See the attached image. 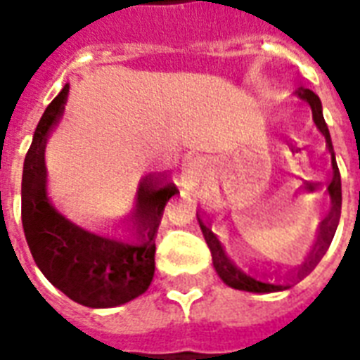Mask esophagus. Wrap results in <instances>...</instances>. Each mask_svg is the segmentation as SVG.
<instances>
[{
  "label": "esophagus",
  "instance_id": "esophagus-1",
  "mask_svg": "<svg viewBox=\"0 0 360 360\" xmlns=\"http://www.w3.org/2000/svg\"><path fill=\"white\" fill-rule=\"evenodd\" d=\"M186 174H188L191 180H197V178L202 176V171H204V163L198 160V158H189V162L186 163Z\"/></svg>",
  "mask_w": 360,
  "mask_h": 360
}]
</instances>
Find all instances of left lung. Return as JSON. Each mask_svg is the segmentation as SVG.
Masks as SVG:
<instances>
[{
    "mask_svg": "<svg viewBox=\"0 0 360 360\" xmlns=\"http://www.w3.org/2000/svg\"><path fill=\"white\" fill-rule=\"evenodd\" d=\"M299 98H303L304 102L310 103V108H312V115H314V122L318 126V130L321 134L326 135L327 146H329L330 156H333V171H335V176L330 180L329 184V195L330 200H333V208H330V214L327 215L326 219L321 221L320 225V236H318V241H316L314 249L310 252V257L307 258V262L303 264V267L299 269L297 275H304V273L309 271L310 267L314 266L316 262L320 260V257L323 252L327 251V247L333 241V236H335L336 225H338V217H340V206H342V189H340V172H338V167H336L335 162V152H333V143H330V135H329V128L326 124V119H323V113H321V102L320 98L316 96L310 89H299L297 91ZM200 223V229H202L204 240L208 243L210 251H212V260H214V267L217 275L223 278V283H226L229 286L236 290H243V292H255V294H269V292H281V290L290 288L288 284H271V283H262L258 278H252L251 275H247L240 269V267H236L232 262L229 260V257L223 251V247H221L219 240H217V236L208 229V226L204 225L202 221H198Z\"/></svg>",
    "mask_w": 360,
    "mask_h": 360,
    "instance_id": "8db88e82",
    "label": "left lung"
}]
</instances>
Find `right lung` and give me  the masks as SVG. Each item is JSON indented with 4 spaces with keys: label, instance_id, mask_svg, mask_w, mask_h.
Listing matches in <instances>:
<instances>
[{
    "label": "right lung",
    "instance_id": "obj_1",
    "mask_svg": "<svg viewBox=\"0 0 360 360\" xmlns=\"http://www.w3.org/2000/svg\"><path fill=\"white\" fill-rule=\"evenodd\" d=\"M68 83L46 108L25 154L22 174V225L37 266L66 297L91 309H108L145 294L154 277L156 232L174 184L146 178L139 189L137 241L111 240L65 219L46 195L44 146L59 122Z\"/></svg>",
    "mask_w": 360,
    "mask_h": 360
}]
</instances>
